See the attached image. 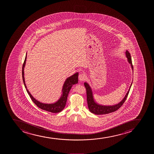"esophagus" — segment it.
Wrapping results in <instances>:
<instances>
[{
  "label": "esophagus",
  "mask_w": 154,
  "mask_h": 154,
  "mask_svg": "<svg viewBox=\"0 0 154 154\" xmlns=\"http://www.w3.org/2000/svg\"><path fill=\"white\" fill-rule=\"evenodd\" d=\"M86 76L85 75V74L81 73V74H79V80L81 81H83L84 80H86Z\"/></svg>",
  "instance_id": "1"
}]
</instances>
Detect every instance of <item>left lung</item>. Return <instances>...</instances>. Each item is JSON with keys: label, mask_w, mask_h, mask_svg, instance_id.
<instances>
[{"label": "left lung", "mask_w": 154, "mask_h": 154, "mask_svg": "<svg viewBox=\"0 0 154 154\" xmlns=\"http://www.w3.org/2000/svg\"><path fill=\"white\" fill-rule=\"evenodd\" d=\"M126 56L127 57V60L129 62V64H131V68L133 70V66L131 61V54L128 51H126ZM132 85V83L131 84V86L129 87V90L127 92L124 99L122 100V101L117 104L112 105V106H103L101 105L98 104L97 103L94 101L93 95H92V90L88 85V84L87 83H84V86L86 87L87 94V104L90 112L96 115H103V114H107V113H111L112 112H115L117 110L120 108L122 105L125 102L126 99L127 98L128 94H129V90L131 89V86Z\"/></svg>", "instance_id": "1"}]
</instances>
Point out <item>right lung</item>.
<instances>
[{
  "label": "right lung",
  "mask_w": 154,
  "mask_h": 154,
  "mask_svg": "<svg viewBox=\"0 0 154 154\" xmlns=\"http://www.w3.org/2000/svg\"><path fill=\"white\" fill-rule=\"evenodd\" d=\"M27 59V53L26 55L25 60L23 62V68H22V76H23V83L25 85V88L26 89L27 92L30 96V98L31 99L34 103L39 108H41L42 109L45 110L47 112H51L52 113H57L61 112L63 110L65 106L67 100L68 95L69 94V91L70 90L71 87L73 85L78 83V75L79 73L72 75V76H70L67 78L66 80L64 85L63 86L62 89V94L60 97V99L57 101V102L53 103V104H45L40 102L39 101L36 100L35 98L33 97V96L31 94L29 90L27 89V86L26 85L25 81V78H24V68H25L26 61Z\"/></svg>",
  "instance_id": "right-lung-1"
}]
</instances>
